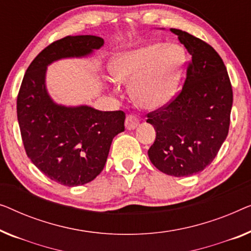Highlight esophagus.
<instances>
[{
  "instance_id": "esophagus-1",
  "label": "esophagus",
  "mask_w": 251,
  "mask_h": 251,
  "mask_svg": "<svg viewBox=\"0 0 251 251\" xmlns=\"http://www.w3.org/2000/svg\"><path fill=\"white\" fill-rule=\"evenodd\" d=\"M139 125V119L133 114H128L126 118V128L128 130H133Z\"/></svg>"
}]
</instances>
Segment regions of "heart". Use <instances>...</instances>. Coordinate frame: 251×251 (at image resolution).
<instances>
[{
    "mask_svg": "<svg viewBox=\"0 0 251 251\" xmlns=\"http://www.w3.org/2000/svg\"><path fill=\"white\" fill-rule=\"evenodd\" d=\"M180 46L151 44L115 56L110 64L112 77L118 82L131 81L132 100L144 108H158L172 99L183 62Z\"/></svg>",
    "mask_w": 251,
    "mask_h": 251,
    "instance_id": "obj_1",
    "label": "heart"
}]
</instances>
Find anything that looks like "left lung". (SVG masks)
<instances>
[{
    "mask_svg": "<svg viewBox=\"0 0 251 251\" xmlns=\"http://www.w3.org/2000/svg\"><path fill=\"white\" fill-rule=\"evenodd\" d=\"M190 53L186 80L174 99L147 114L156 139L151 162L172 176H189L206 169L230 128L233 92L219 53L206 42L171 28Z\"/></svg>",
    "mask_w": 251,
    "mask_h": 251,
    "instance_id": "1",
    "label": "left lung"
}]
</instances>
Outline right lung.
<instances>
[{
  "label": "right lung",
  "mask_w": 251,
  "mask_h": 251,
  "mask_svg": "<svg viewBox=\"0 0 251 251\" xmlns=\"http://www.w3.org/2000/svg\"><path fill=\"white\" fill-rule=\"evenodd\" d=\"M93 35L67 36L50 44L29 65L17 97V115L26 154L42 173L68 187L93 181L103 171L113 138L125 131L123 111L65 107L45 88L53 61L85 56L103 46Z\"/></svg>",
  "instance_id": "obj_1"
}]
</instances>
